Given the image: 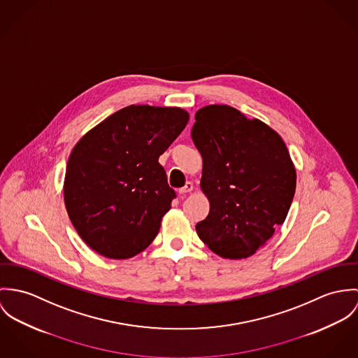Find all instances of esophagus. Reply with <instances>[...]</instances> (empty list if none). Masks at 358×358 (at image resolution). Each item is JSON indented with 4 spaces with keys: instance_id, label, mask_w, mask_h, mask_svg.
Returning a JSON list of instances; mask_svg holds the SVG:
<instances>
[{
    "instance_id": "obj_1",
    "label": "esophagus",
    "mask_w": 358,
    "mask_h": 358,
    "mask_svg": "<svg viewBox=\"0 0 358 358\" xmlns=\"http://www.w3.org/2000/svg\"><path fill=\"white\" fill-rule=\"evenodd\" d=\"M192 191H194V184H192V182H187L185 187H182L178 192H180L181 195H185V194H189V192H192Z\"/></svg>"
}]
</instances>
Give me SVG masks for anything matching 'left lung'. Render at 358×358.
Wrapping results in <instances>:
<instances>
[{
    "mask_svg": "<svg viewBox=\"0 0 358 358\" xmlns=\"http://www.w3.org/2000/svg\"><path fill=\"white\" fill-rule=\"evenodd\" d=\"M195 120L200 189L210 201L199 238L222 258H248L285 221L296 187L294 162L276 130L231 106H206Z\"/></svg>",
    "mask_w": 358,
    "mask_h": 358,
    "instance_id": "left-lung-1",
    "label": "left lung"
}]
</instances>
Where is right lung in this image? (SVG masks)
<instances>
[{"label":"right lung","instance_id":"obj_1","mask_svg":"<svg viewBox=\"0 0 358 358\" xmlns=\"http://www.w3.org/2000/svg\"><path fill=\"white\" fill-rule=\"evenodd\" d=\"M189 114L180 107L129 106L96 124L74 145L63 194L80 238L111 259H127L157 238L176 192L159 157Z\"/></svg>","mask_w":358,"mask_h":358}]
</instances>
